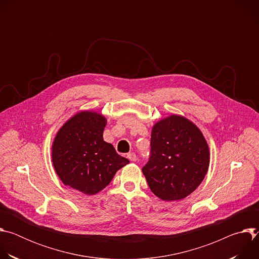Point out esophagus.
I'll return each instance as SVG.
<instances>
[{
  "mask_svg": "<svg viewBox=\"0 0 259 259\" xmlns=\"http://www.w3.org/2000/svg\"><path fill=\"white\" fill-rule=\"evenodd\" d=\"M127 158H128L130 161H132V162H134V161L137 160V157H136V154H135V153H129V154L127 155Z\"/></svg>",
  "mask_w": 259,
  "mask_h": 259,
  "instance_id": "obj_1",
  "label": "esophagus"
}]
</instances>
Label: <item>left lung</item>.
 <instances>
[{
  "instance_id": "1",
  "label": "left lung",
  "mask_w": 259,
  "mask_h": 259,
  "mask_svg": "<svg viewBox=\"0 0 259 259\" xmlns=\"http://www.w3.org/2000/svg\"><path fill=\"white\" fill-rule=\"evenodd\" d=\"M209 159L208 144L199 128L186 118L173 115L154 126L150 159L142 172L157 197L177 201L200 186Z\"/></svg>"
}]
</instances>
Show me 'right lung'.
<instances>
[{"mask_svg":"<svg viewBox=\"0 0 259 259\" xmlns=\"http://www.w3.org/2000/svg\"><path fill=\"white\" fill-rule=\"evenodd\" d=\"M105 124L101 115L83 112L68 120L57 133L52 161L65 186L86 195L97 194L129 163L103 140Z\"/></svg>","mask_w":259,"mask_h":259,"instance_id":"right-lung-1","label":"right lung"}]
</instances>
